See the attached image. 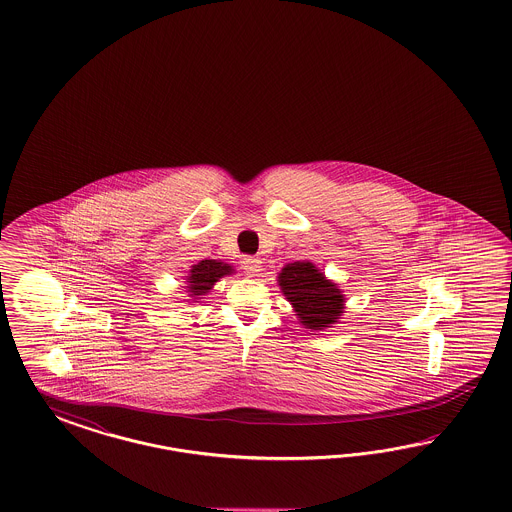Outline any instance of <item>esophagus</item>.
<instances>
[{
  "mask_svg": "<svg viewBox=\"0 0 512 512\" xmlns=\"http://www.w3.org/2000/svg\"><path fill=\"white\" fill-rule=\"evenodd\" d=\"M242 268H244V272L248 274L249 278H255V276L261 274L263 263H261V259H257V257H246V259L242 261Z\"/></svg>",
  "mask_w": 512,
  "mask_h": 512,
  "instance_id": "esophagus-1",
  "label": "esophagus"
}]
</instances>
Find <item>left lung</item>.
I'll list each match as a JSON object with an SVG mask.
<instances>
[{
    "instance_id": "left-lung-1",
    "label": "left lung",
    "mask_w": 512,
    "mask_h": 512,
    "mask_svg": "<svg viewBox=\"0 0 512 512\" xmlns=\"http://www.w3.org/2000/svg\"><path fill=\"white\" fill-rule=\"evenodd\" d=\"M278 285L293 306L298 323L311 332L336 325L345 313V295L338 283L325 276L310 261L285 264L278 274Z\"/></svg>"
}]
</instances>
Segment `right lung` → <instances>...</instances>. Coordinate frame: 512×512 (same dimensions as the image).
Listing matches in <instances>:
<instances>
[{
    "instance_id": "obj_1",
    "label": "right lung",
    "mask_w": 512,
    "mask_h": 512,
    "mask_svg": "<svg viewBox=\"0 0 512 512\" xmlns=\"http://www.w3.org/2000/svg\"><path fill=\"white\" fill-rule=\"evenodd\" d=\"M234 268L231 264L216 261V259H204L189 268L186 276V293L189 296L187 302H199L208 295L217 281L225 276H233Z\"/></svg>"
}]
</instances>
